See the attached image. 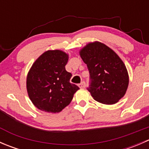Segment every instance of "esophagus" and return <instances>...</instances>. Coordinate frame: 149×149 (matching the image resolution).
<instances>
[{
    "mask_svg": "<svg viewBox=\"0 0 149 149\" xmlns=\"http://www.w3.org/2000/svg\"><path fill=\"white\" fill-rule=\"evenodd\" d=\"M79 88H85V87H86V83H85V82H84V81L81 82V83L79 84Z\"/></svg>",
    "mask_w": 149,
    "mask_h": 149,
    "instance_id": "obj_1",
    "label": "esophagus"
}]
</instances>
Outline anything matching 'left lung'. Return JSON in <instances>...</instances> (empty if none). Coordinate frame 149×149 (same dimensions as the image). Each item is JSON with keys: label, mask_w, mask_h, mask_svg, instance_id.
Masks as SVG:
<instances>
[{"label": "left lung", "mask_w": 149, "mask_h": 149, "mask_svg": "<svg viewBox=\"0 0 149 149\" xmlns=\"http://www.w3.org/2000/svg\"><path fill=\"white\" fill-rule=\"evenodd\" d=\"M79 54L89 71L88 91L94 100L114 104L124 97L128 87V73L115 51L96 41L88 43Z\"/></svg>", "instance_id": "8db88e82"}]
</instances>
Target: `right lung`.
I'll return each mask as SVG.
<instances>
[{
    "label": "right lung",
    "instance_id": "add662e5",
    "mask_svg": "<svg viewBox=\"0 0 149 149\" xmlns=\"http://www.w3.org/2000/svg\"><path fill=\"white\" fill-rule=\"evenodd\" d=\"M68 55L60 49L47 50L33 63L26 77V89L33 104L44 112L58 113L67 107L79 89L70 83L66 71Z\"/></svg>",
    "mask_w": 149,
    "mask_h": 149
}]
</instances>
